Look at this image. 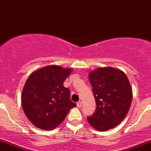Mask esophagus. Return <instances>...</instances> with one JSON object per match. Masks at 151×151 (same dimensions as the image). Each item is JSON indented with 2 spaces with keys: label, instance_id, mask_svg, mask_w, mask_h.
Returning a JSON list of instances; mask_svg holds the SVG:
<instances>
[{
  "label": "esophagus",
  "instance_id": "obj_1",
  "mask_svg": "<svg viewBox=\"0 0 151 151\" xmlns=\"http://www.w3.org/2000/svg\"><path fill=\"white\" fill-rule=\"evenodd\" d=\"M77 106L78 108H81V107H82V101H78V102L77 103Z\"/></svg>",
  "mask_w": 151,
  "mask_h": 151
}]
</instances>
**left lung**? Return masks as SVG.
Listing matches in <instances>:
<instances>
[{
	"instance_id": "8db88e82",
	"label": "left lung",
	"mask_w": 151,
	"mask_h": 151,
	"mask_svg": "<svg viewBox=\"0 0 151 151\" xmlns=\"http://www.w3.org/2000/svg\"><path fill=\"white\" fill-rule=\"evenodd\" d=\"M96 111L87 117L89 124L100 132L114 128L128 114L132 89L128 77L119 69L99 68L89 74Z\"/></svg>"
}]
</instances>
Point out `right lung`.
<instances>
[{
  "label": "right lung",
  "mask_w": 151,
  "mask_h": 151,
  "mask_svg": "<svg viewBox=\"0 0 151 151\" xmlns=\"http://www.w3.org/2000/svg\"><path fill=\"white\" fill-rule=\"evenodd\" d=\"M72 68L48 65L30 74L22 92L25 115L36 127L52 130L64 121L76 104L70 99V90L63 83Z\"/></svg>",
  "instance_id": "1"
}]
</instances>
